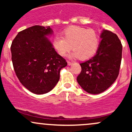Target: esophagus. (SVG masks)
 Masks as SVG:
<instances>
[{
  "instance_id": "1",
  "label": "esophagus",
  "mask_w": 132,
  "mask_h": 132,
  "mask_svg": "<svg viewBox=\"0 0 132 132\" xmlns=\"http://www.w3.org/2000/svg\"><path fill=\"white\" fill-rule=\"evenodd\" d=\"M72 64V62H71V61H68V66H71V64Z\"/></svg>"
}]
</instances>
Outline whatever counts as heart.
<instances>
[{"mask_svg":"<svg viewBox=\"0 0 132 132\" xmlns=\"http://www.w3.org/2000/svg\"><path fill=\"white\" fill-rule=\"evenodd\" d=\"M63 37L56 36L53 45L56 52L64 56L71 50L69 57H79L81 60L90 58L96 53L100 45V36L94 29L79 26H71L63 30Z\"/></svg>","mask_w":132,"mask_h":132,"instance_id":"1","label":"heart"}]
</instances>
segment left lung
<instances>
[{
  "label": "left lung",
  "mask_w": 132,
  "mask_h": 132,
  "mask_svg": "<svg viewBox=\"0 0 132 132\" xmlns=\"http://www.w3.org/2000/svg\"><path fill=\"white\" fill-rule=\"evenodd\" d=\"M95 56L80 63L81 72L77 81L85 91L97 94L105 91L117 78L122 60V45L117 35L103 30Z\"/></svg>",
  "instance_id": "obj_1"
}]
</instances>
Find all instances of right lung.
<instances>
[{"label":"right lung","mask_w":132,"mask_h":132,"mask_svg":"<svg viewBox=\"0 0 132 132\" xmlns=\"http://www.w3.org/2000/svg\"><path fill=\"white\" fill-rule=\"evenodd\" d=\"M53 34L50 27L35 25L20 31L12 43L16 76L24 87L36 94L52 90L60 80L61 68L67 66L47 37Z\"/></svg>","instance_id":"add662e5"}]
</instances>
